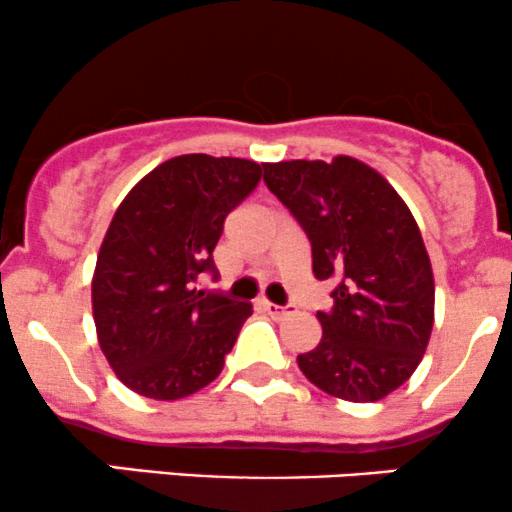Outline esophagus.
Here are the masks:
<instances>
[{"label": "esophagus", "instance_id": "34e87169", "mask_svg": "<svg viewBox=\"0 0 512 512\" xmlns=\"http://www.w3.org/2000/svg\"><path fill=\"white\" fill-rule=\"evenodd\" d=\"M261 307L266 309V312L271 314L273 319H285V317H290L292 312H295V304H287V307H280V304H273V302L263 300Z\"/></svg>", "mask_w": 512, "mask_h": 512}]
</instances>
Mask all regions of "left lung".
<instances>
[{"mask_svg": "<svg viewBox=\"0 0 512 512\" xmlns=\"http://www.w3.org/2000/svg\"><path fill=\"white\" fill-rule=\"evenodd\" d=\"M263 181L312 244V271L336 280L317 312L319 346L297 365L321 392L380 401L413 375L435 317V283L421 229L382 174L353 157L263 164Z\"/></svg>", "mask_w": 512, "mask_h": 512, "instance_id": "8db88e82", "label": "left lung"}]
</instances>
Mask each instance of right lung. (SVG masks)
<instances>
[{
	"mask_svg": "<svg viewBox=\"0 0 512 512\" xmlns=\"http://www.w3.org/2000/svg\"><path fill=\"white\" fill-rule=\"evenodd\" d=\"M261 164L181 154L159 164L118 205L91 280L99 346L125 387L174 401L225 367L251 304L195 287L217 275L225 217L261 181Z\"/></svg>",
	"mask_w": 512,
	"mask_h": 512,
	"instance_id": "right-lung-1",
	"label": "right lung"
}]
</instances>
